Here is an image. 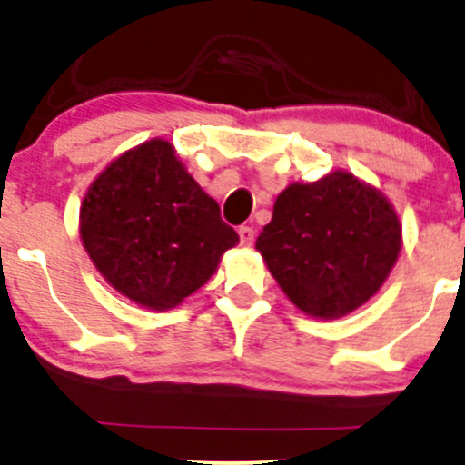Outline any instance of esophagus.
<instances>
[{"instance_id": "34e87169", "label": "esophagus", "mask_w": 465, "mask_h": 465, "mask_svg": "<svg viewBox=\"0 0 465 465\" xmlns=\"http://www.w3.org/2000/svg\"><path fill=\"white\" fill-rule=\"evenodd\" d=\"M238 236H241V242L245 247H252V242H254V236H256V232H254V227H250V224H242L241 229H238Z\"/></svg>"}]
</instances>
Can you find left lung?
Wrapping results in <instances>:
<instances>
[{
    "label": "left lung",
    "instance_id": "left-lung-1",
    "mask_svg": "<svg viewBox=\"0 0 465 465\" xmlns=\"http://www.w3.org/2000/svg\"><path fill=\"white\" fill-rule=\"evenodd\" d=\"M402 247L393 204L353 173L281 191L256 238L267 270L306 315L337 320L382 288Z\"/></svg>",
    "mask_w": 465,
    "mask_h": 465
}]
</instances>
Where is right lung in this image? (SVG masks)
Listing matches in <instances>:
<instances>
[{
    "mask_svg": "<svg viewBox=\"0 0 465 465\" xmlns=\"http://www.w3.org/2000/svg\"><path fill=\"white\" fill-rule=\"evenodd\" d=\"M81 241L116 292L150 311H171L211 279L238 233L173 145L150 139L92 182L81 204Z\"/></svg>",
    "mask_w": 465,
    "mask_h": 465,
    "instance_id": "right-lung-1",
    "label": "right lung"
}]
</instances>
